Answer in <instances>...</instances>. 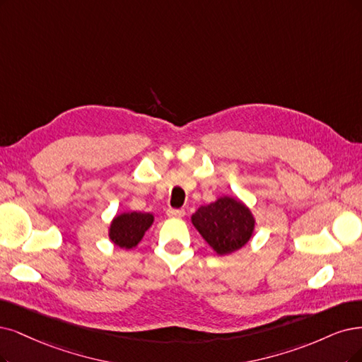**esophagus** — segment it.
I'll list each match as a JSON object with an SVG mask.
<instances>
[{"mask_svg": "<svg viewBox=\"0 0 362 362\" xmlns=\"http://www.w3.org/2000/svg\"><path fill=\"white\" fill-rule=\"evenodd\" d=\"M167 216L168 218H183L185 216V210H182V209H168L167 210Z\"/></svg>", "mask_w": 362, "mask_h": 362, "instance_id": "esophagus-1", "label": "esophagus"}]
</instances>
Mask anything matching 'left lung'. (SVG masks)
Wrapping results in <instances>:
<instances>
[{"mask_svg":"<svg viewBox=\"0 0 362 362\" xmlns=\"http://www.w3.org/2000/svg\"><path fill=\"white\" fill-rule=\"evenodd\" d=\"M198 233L218 255L242 249L255 230V218L240 199L221 197L199 207L191 218Z\"/></svg>","mask_w":362,"mask_h":362,"instance_id":"1","label":"left lung"}]
</instances>
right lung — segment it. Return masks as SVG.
Returning a JSON list of instances; mask_svg holds the SVG:
<instances>
[{
    "mask_svg": "<svg viewBox=\"0 0 362 362\" xmlns=\"http://www.w3.org/2000/svg\"><path fill=\"white\" fill-rule=\"evenodd\" d=\"M152 223L153 215H151V213H120L110 223L109 237L116 246L122 249H132L140 243L144 233L151 228Z\"/></svg>",
    "mask_w": 362,
    "mask_h": 362,
    "instance_id": "right-lung-1",
    "label": "right lung"
}]
</instances>
